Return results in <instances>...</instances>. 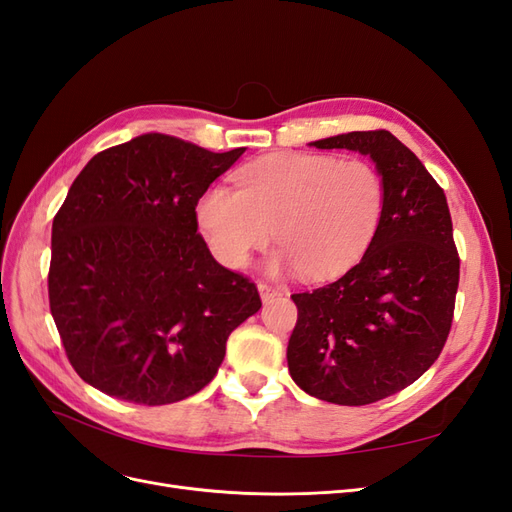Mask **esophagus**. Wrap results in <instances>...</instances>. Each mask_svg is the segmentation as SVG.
<instances>
[{
    "instance_id": "obj_1",
    "label": "esophagus",
    "mask_w": 512,
    "mask_h": 512,
    "mask_svg": "<svg viewBox=\"0 0 512 512\" xmlns=\"http://www.w3.org/2000/svg\"><path fill=\"white\" fill-rule=\"evenodd\" d=\"M258 292H260V299L265 301V303H269L271 299L280 297V294H282V290H280V288L269 286V284H265V282H260V284H258Z\"/></svg>"
}]
</instances>
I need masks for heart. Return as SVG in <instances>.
Segmentation results:
<instances>
[{"mask_svg":"<svg viewBox=\"0 0 512 512\" xmlns=\"http://www.w3.org/2000/svg\"><path fill=\"white\" fill-rule=\"evenodd\" d=\"M237 183L239 190L213 185L196 205L200 232L230 269H243L275 232L282 252L271 271L327 280L365 254L386 205L374 164L322 153H271L243 166Z\"/></svg>","mask_w":512,"mask_h":512,"instance_id":"1","label":"heart"}]
</instances>
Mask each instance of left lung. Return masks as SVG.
Returning <instances> with one entry per match:
<instances>
[{
    "instance_id": "1",
    "label": "left lung",
    "mask_w": 512,
    "mask_h": 512,
    "mask_svg": "<svg viewBox=\"0 0 512 512\" xmlns=\"http://www.w3.org/2000/svg\"><path fill=\"white\" fill-rule=\"evenodd\" d=\"M369 156L386 185L382 222L346 275L292 294L288 342L297 386L339 406H365L406 389L438 359L451 331L459 256L444 190L386 130L309 143Z\"/></svg>"
}]
</instances>
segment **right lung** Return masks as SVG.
<instances>
[{"label": "right lung", "mask_w": 512, "mask_h": 512, "mask_svg": "<svg viewBox=\"0 0 512 512\" xmlns=\"http://www.w3.org/2000/svg\"><path fill=\"white\" fill-rule=\"evenodd\" d=\"M245 147L213 153L149 132L104 149L53 220L49 301L68 359L94 389L143 406L207 386L256 286L198 235L196 205Z\"/></svg>", "instance_id": "obj_1"}]
</instances>
